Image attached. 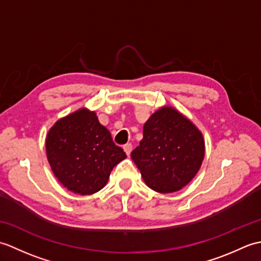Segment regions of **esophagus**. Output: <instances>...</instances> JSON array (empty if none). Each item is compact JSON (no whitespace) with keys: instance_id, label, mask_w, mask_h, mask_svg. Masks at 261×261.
Here are the masks:
<instances>
[{"instance_id":"34e87169","label":"esophagus","mask_w":261,"mask_h":261,"mask_svg":"<svg viewBox=\"0 0 261 261\" xmlns=\"http://www.w3.org/2000/svg\"><path fill=\"white\" fill-rule=\"evenodd\" d=\"M123 150L127 154V156H130V153L132 151V145H131V143H126V145H124L123 146Z\"/></svg>"}]
</instances>
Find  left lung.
<instances>
[{
  "label": "left lung",
  "instance_id": "obj_1",
  "mask_svg": "<svg viewBox=\"0 0 261 261\" xmlns=\"http://www.w3.org/2000/svg\"><path fill=\"white\" fill-rule=\"evenodd\" d=\"M205 147L201 132L173 108L153 113L131 157L146 184L158 193L179 191L201 167Z\"/></svg>",
  "mask_w": 261,
  "mask_h": 261
}]
</instances>
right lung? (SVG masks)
<instances>
[{
	"instance_id": "add662e5",
	"label": "right lung",
	"mask_w": 261,
	"mask_h": 261,
	"mask_svg": "<svg viewBox=\"0 0 261 261\" xmlns=\"http://www.w3.org/2000/svg\"><path fill=\"white\" fill-rule=\"evenodd\" d=\"M46 150L55 176L81 195L102 190L114 166L126 157L96 114L85 109L55 123L48 132Z\"/></svg>"
}]
</instances>
